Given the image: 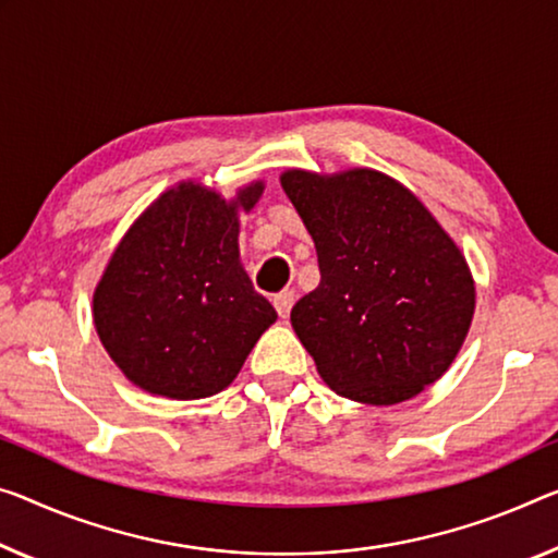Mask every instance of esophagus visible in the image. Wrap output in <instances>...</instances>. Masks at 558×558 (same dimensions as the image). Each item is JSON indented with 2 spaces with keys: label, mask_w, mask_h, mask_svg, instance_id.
<instances>
[{
  "label": "esophagus",
  "mask_w": 558,
  "mask_h": 558,
  "mask_svg": "<svg viewBox=\"0 0 558 558\" xmlns=\"http://www.w3.org/2000/svg\"><path fill=\"white\" fill-rule=\"evenodd\" d=\"M294 291L291 289H284V291H279L277 296H274V306H277V312H279V316L281 319H287L289 316V312H291V306H294Z\"/></svg>",
  "instance_id": "34e87169"
}]
</instances>
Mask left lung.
I'll return each instance as SVG.
<instances>
[{"mask_svg": "<svg viewBox=\"0 0 558 558\" xmlns=\"http://www.w3.org/2000/svg\"><path fill=\"white\" fill-rule=\"evenodd\" d=\"M279 179L319 256V287L291 308V327L324 384L391 407L439 381L476 308L447 229L384 171L287 169Z\"/></svg>", "mask_w": 558, "mask_h": 558, "instance_id": "obj_1", "label": "left lung"}]
</instances>
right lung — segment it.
I'll return each mask as SVG.
<instances>
[{
    "mask_svg": "<svg viewBox=\"0 0 558 558\" xmlns=\"http://www.w3.org/2000/svg\"><path fill=\"white\" fill-rule=\"evenodd\" d=\"M262 194V179L231 199L186 179L111 252L94 289V329L134 387L179 401L219 393L277 322L239 259V214Z\"/></svg>",
    "mask_w": 558,
    "mask_h": 558,
    "instance_id": "add662e5",
    "label": "right lung"
}]
</instances>
